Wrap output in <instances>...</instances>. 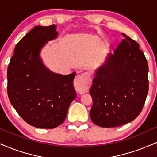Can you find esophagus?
<instances>
[{"label":"esophagus","mask_w":157,"mask_h":157,"mask_svg":"<svg viewBox=\"0 0 157 157\" xmlns=\"http://www.w3.org/2000/svg\"><path fill=\"white\" fill-rule=\"evenodd\" d=\"M91 82V73L89 71H85L77 75L75 80V86L77 89L85 92L89 88Z\"/></svg>","instance_id":"34e87169"}]
</instances>
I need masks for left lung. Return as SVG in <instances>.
Listing matches in <instances>:
<instances>
[{
    "instance_id": "1",
    "label": "left lung",
    "mask_w": 157,
    "mask_h": 157,
    "mask_svg": "<svg viewBox=\"0 0 157 157\" xmlns=\"http://www.w3.org/2000/svg\"><path fill=\"white\" fill-rule=\"evenodd\" d=\"M124 39L96 72L90 89L92 122L102 128L130 122L142 111L148 92V64L138 43Z\"/></svg>"
}]
</instances>
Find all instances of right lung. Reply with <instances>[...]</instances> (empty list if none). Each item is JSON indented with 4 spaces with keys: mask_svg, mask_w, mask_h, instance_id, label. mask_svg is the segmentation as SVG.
Listing matches in <instances>:
<instances>
[{
    "mask_svg": "<svg viewBox=\"0 0 157 157\" xmlns=\"http://www.w3.org/2000/svg\"><path fill=\"white\" fill-rule=\"evenodd\" d=\"M57 36L55 25L35 26L17 43L7 69V93L21 118L34 127L55 128L64 122L76 97V72H51L39 57L46 41Z\"/></svg>",
    "mask_w": 157,
    "mask_h": 157,
    "instance_id": "obj_1",
    "label": "right lung"
}]
</instances>
